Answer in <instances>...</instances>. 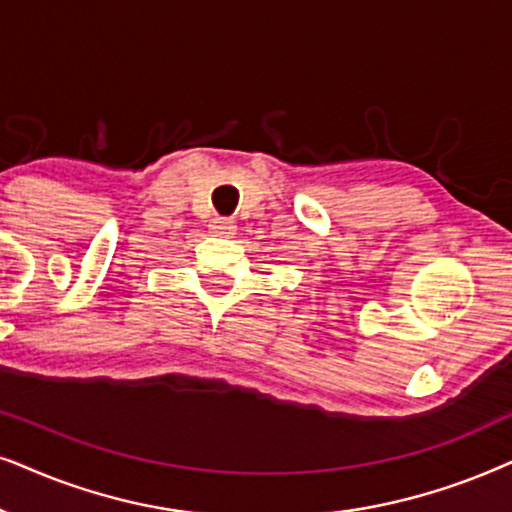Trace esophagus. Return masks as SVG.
Here are the masks:
<instances>
[{
  "label": "esophagus",
  "instance_id": "34e87169",
  "mask_svg": "<svg viewBox=\"0 0 512 512\" xmlns=\"http://www.w3.org/2000/svg\"><path fill=\"white\" fill-rule=\"evenodd\" d=\"M234 231H236L234 222L227 220V217H217V220H213V224H210V234L213 236L229 238V236H234Z\"/></svg>",
  "mask_w": 512,
  "mask_h": 512
}]
</instances>
